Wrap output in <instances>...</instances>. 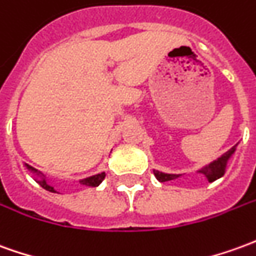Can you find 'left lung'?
I'll return each instance as SVG.
<instances>
[{
  "label": "left lung",
  "mask_w": 256,
  "mask_h": 256,
  "mask_svg": "<svg viewBox=\"0 0 256 256\" xmlns=\"http://www.w3.org/2000/svg\"><path fill=\"white\" fill-rule=\"evenodd\" d=\"M234 152V148H232L228 152H226L224 155H222L220 158L216 159L215 162H212L210 165L204 168L202 170H200L201 173H204L209 182H215L216 178H219L223 176L224 173V169H226V164H228V159L230 158V155ZM154 174L155 178H158L160 183H166V182H170V180H174V178H180L182 174H166V173H160L158 170H154Z\"/></svg>",
  "instance_id": "left-lung-1"
}]
</instances>
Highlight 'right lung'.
Instances as JSON below:
<instances>
[{
	"instance_id": "right-lung-1",
	"label": "right lung",
	"mask_w": 256,
	"mask_h": 256,
	"mask_svg": "<svg viewBox=\"0 0 256 256\" xmlns=\"http://www.w3.org/2000/svg\"><path fill=\"white\" fill-rule=\"evenodd\" d=\"M28 169H32V170H34L33 168H30L28 166ZM104 178H105V173H100V174H96V176H92V178H84V180H80L78 183L82 184V186H86V187H97L98 184L101 183L104 180ZM38 184H40L42 188H46L47 191H51V192H55V190H54V187H51V186H48L47 183H46V180H41V182H38Z\"/></svg>"
}]
</instances>
